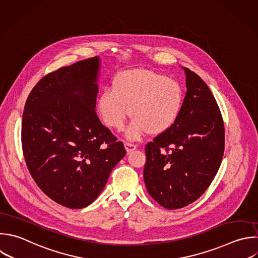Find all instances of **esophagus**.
I'll list each match as a JSON object with an SVG mask.
<instances>
[{"label": "esophagus", "mask_w": 258, "mask_h": 258, "mask_svg": "<svg viewBox=\"0 0 258 258\" xmlns=\"http://www.w3.org/2000/svg\"><path fill=\"white\" fill-rule=\"evenodd\" d=\"M124 147H125L127 153H130L131 151H133V150H135V149L137 148V145H136V144H133V143L126 142V143L124 144Z\"/></svg>", "instance_id": "obj_1"}]
</instances>
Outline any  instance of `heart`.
Instances as JSON below:
<instances>
[{
  "instance_id": "b5f03b06",
  "label": "heart",
  "mask_w": 258,
  "mask_h": 258,
  "mask_svg": "<svg viewBox=\"0 0 258 258\" xmlns=\"http://www.w3.org/2000/svg\"><path fill=\"white\" fill-rule=\"evenodd\" d=\"M181 86L162 74L149 70H133L119 74L112 89L106 88L97 102L103 122L121 129L129 115L133 117L125 129L129 140H138L149 132L160 135L176 122L183 106Z\"/></svg>"
}]
</instances>
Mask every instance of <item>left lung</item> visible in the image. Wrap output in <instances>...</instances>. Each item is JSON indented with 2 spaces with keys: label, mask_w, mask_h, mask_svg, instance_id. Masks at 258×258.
I'll return each instance as SVG.
<instances>
[{
  "label": "left lung",
  "mask_w": 258,
  "mask_h": 258,
  "mask_svg": "<svg viewBox=\"0 0 258 258\" xmlns=\"http://www.w3.org/2000/svg\"><path fill=\"white\" fill-rule=\"evenodd\" d=\"M187 92L175 124L145 146L143 176L148 194L168 210L198 200L220 167L224 122L206 83L183 68Z\"/></svg>",
  "instance_id": "obj_1"
}]
</instances>
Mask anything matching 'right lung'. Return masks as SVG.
I'll return each instance as SVG.
<instances>
[{"label":"right lung","mask_w":258,"mask_h":258,"mask_svg":"<svg viewBox=\"0 0 258 258\" xmlns=\"http://www.w3.org/2000/svg\"><path fill=\"white\" fill-rule=\"evenodd\" d=\"M99 69L95 56L46 75L24 107L21 139L29 172L47 197L70 209L92 204L126 154L95 110Z\"/></svg>","instance_id":"right-lung-1"}]
</instances>
